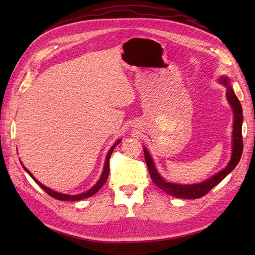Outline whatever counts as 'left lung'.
<instances>
[{
  "label": "left lung",
  "instance_id": "1",
  "mask_svg": "<svg viewBox=\"0 0 255 255\" xmlns=\"http://www.w3.org/2000/svg\"><path fill=\"white\" fill-rule=\"evenodd\" d=\"M220 82L223 83L227 86V98L232 106L234 112V125H233V154L232 158H231L228 166L215 174L211 179H208L200 184H192V185H181V184H173L170 182H166L163 177H161L155 169V166L153 164V160L150 156L149 152L143 148L144 152V159L146 166H148V170L152 181L157 185L161 190H164L167 194L171 195L176 198L182 199H198L205 196L207 192H210L212 188H214L216 185L219 184L225 177L233 170L241 160L242 154H243V135H242V127H243V109L242 104L239 102L238 98L234 94L232 87L229 85V79L222 76Z\"/></svg>",
  "mask_w": 255,
  "mask_h": 255
}]
</instances>
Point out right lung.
Masks as SVG:
<instances>
[{
    "label": "right lung",
    "mask_w": 255,
    "mask_h": 255,
    "mask_svg": "<svg viewBox=\"0 0 255 255\" xmlns=\"http://www.w3.org/2000/svg\"><path fill=\"white\" fill-rule=\"evenodd\" d=\"M120 142V140H118L117 142H116L112 148H111V150H110V152H109V154H107V156H106V160H105V166H104V170H103V172H102V175H101V177H100V180L98 181V183L95 185L94 187H92L91 189H89L87 192H84V194H81V195H76V196H70V195H65V194H59V192H56V191H54V190H52V189H50V188H48V187H45L44 185H42L39 181H37L35 177L33 176V174L30 173L27 169L23 166V168L25 169L26 170V172L32 176V179L39 185V186L47 192V194L49 195V196H51V197H53V198H55V199H57V200H61V201H78V200H82V199H86V198H88V197H91V196H94L96 192L101 188L103 185L105 184V182H106V180H107V177H109V174H110V159H111V156H112V153H113V151H114V149L116 148V145H117L118 143Z\"/></svg>",
    "instance_id": "1"
}]
</instances>
